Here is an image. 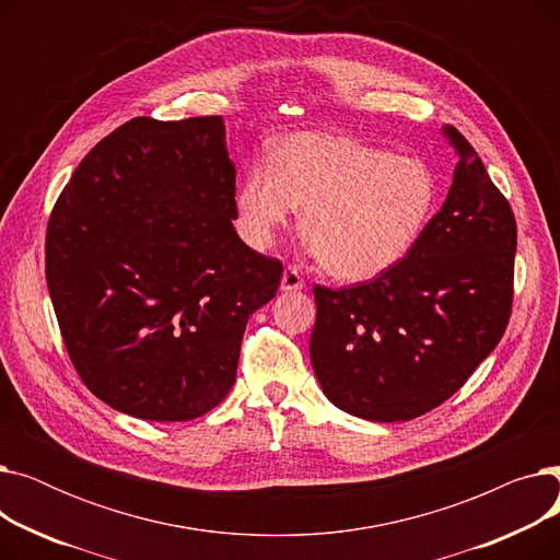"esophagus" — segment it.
Returning a JSON list of instances; mask_svg holds the SVG:
<instances>
[{"mask_svg": "<svg viewBox=\"0 0 560 560\" xmlns=\"http://www.w3.org/2000/svg\"><path fill=\"white\" fill-rule=\"evenodd\" d=\"M304 288V277L300 275L298 268H292V265H288V268L283 270V277H281V290H302Z\"/></svg>", "mask_w": 560, "mask_h": 560, "instance_id": "esophagus-1", "label": "esophagus"}]
</instances>
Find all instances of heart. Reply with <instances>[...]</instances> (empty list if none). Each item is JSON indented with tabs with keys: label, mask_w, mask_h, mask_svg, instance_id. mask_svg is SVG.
<instances>
[{
	"label": "heart",
	"mask_w": 560,
	"mask_h": 560,
	"mask_svg": "<svg viewBox=\"0 0 560 560\" xmlns=\"http://www.w3.org/2000/svg\"><path fill=\"white\" fill-rule=\"evenodd\" d=\"M440 182L413 156L329 133H295L275 161L247 167L233 195L235 226L254 249H268L298 218L308 247L331 277L368 281L418 245L435 215Z\"/></svg>",
	"instance_id": "b5f03b06"
}]
</instances>
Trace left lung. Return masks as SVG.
<instances>
[{"label": "left lung", "instance_id": "1", "mask_svg": "<svg viewBox=\"0 0 560 560\" xmlns=\"http://www.w3.org/2000/svg\"><path fill=\"white\" fill-rule=\"evenodd\" d=\"M458 163L418 245L372 281L315 285L311 363L325 395L372 422H406L450 399L502 340L513 308L517 226L475 152Z\"/></svg>", "mask_w": 560, "mask_h": 560}]
</instances>
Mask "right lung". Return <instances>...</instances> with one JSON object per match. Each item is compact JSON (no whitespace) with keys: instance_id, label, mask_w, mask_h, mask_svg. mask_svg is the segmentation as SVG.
Returning <instances> with one entry per match:
<instances>
[{"instance_id":"1","label":"right lung","mask_w":560,"mask_h":560,"mask_svg":"<svg viewBox=\"0 0 560 560\" xmlns=\"http://www.w3.org/2000/svg\"><path fill=\"white\" fill-rule=\"evenodd\" d=\"M235 167L220 115L133 117L56 199L45 277L83 384L120 413L195 420L235 384L247 319L283 265L233 229Z\"/></svg>"}]
</instances>
